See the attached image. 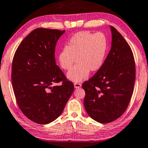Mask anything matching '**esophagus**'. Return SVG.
<instances>
[{
  "label": "esophagus",
  "instance_id": "34e87169",
  "mask_svg": "<svg viewBox=\"0 0 148 148\" xmlns=\"http://www.w3.org/2000/svg\"><path fill=\"white\" fill-rule=\"evenodd\" d=\"M74 87L75 88H79L81 87V84L79 83H74Z\"/></svg>",
  "mask_w": 148,
  "mask_h": 148
}]
</instances>
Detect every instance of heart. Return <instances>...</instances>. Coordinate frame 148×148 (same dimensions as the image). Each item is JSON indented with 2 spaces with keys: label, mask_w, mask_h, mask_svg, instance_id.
I'll list each match as a JSON object with an SVG mask.
<instances>
[{
  "label": "heart",
  "mask_w": 148,
  "mask_h": 148,
  "mask_svg": "<svg viewBox=\"0 0 148 148\" xmlns=\"http://www.w3.org/2000/svg\"><path fill=\"white\" fill-rule=\"evenodd\" d=\"M107 45L105 36L100 33L79 32L73 36L58 56L61 67L65 70L71 69L76 59L77 63L67 73V79L78 83L87 78L90 71H99L104 62Z\"/></svg>",
  "instance_id": "obj_1"
}]
</instances>
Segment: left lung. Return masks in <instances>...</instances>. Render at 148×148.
Segmentation results:
<instances>
[{
	"instance_id": "left-lung-1",
	"label": "left lung",
	"mask_w": 148,
	"mask_h": 148,
	"mask_svg": "<svg viewBox=\"0 0 148 148\" xmlns=\"http://www.w3.org/2000/svg\"><path fill=\"white\" fill-rule=\"evenodd\" d=\"M110 28V51L101 69L82 85L86 112L99 123H109L122 115L130 101L136 79L131 48L116 29Z\"/></svg>"
}]
</instances>
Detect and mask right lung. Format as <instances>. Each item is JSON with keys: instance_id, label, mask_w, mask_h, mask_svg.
Here are the masks:
<instances>
[{"instance_id": "1", "label": "right lung", "mask_w": 148, "mask_h": 148, "mask_svg": "<svg viewBox=\"0 0 148 148\" xmlns=\"http://www.w3.org/2000/svg\"><path fill=\"white\" fill-rule=\"evenodd\" d=\"M65 32L36 28L22 40L14 56L16 99L24 114L36 123L47 124L58 119L73 92V84L56 64V45ZM61 81V86L55 85Z\"/></svg>"}]
</instances>
